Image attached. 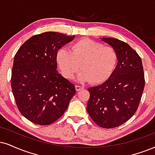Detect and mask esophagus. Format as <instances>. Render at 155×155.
Instances as JSON below:
<instances>
[{
    "label": "esophagus",
    "mask_w": 155,
    "mask_h": 155,
    "mask_svg": "<svg viewBox=\"0 0 155 155\" xmlns=\"http://www.w3.org/2000/svg\"><path fill=\"white\" fill-rule=\"evenodd\" d=\"M83 88H84L83 86H81V85H75V90L77 91H81V90H83Z\"/></svg>",
    "instance_id": "34e87169"
}]
</instances>
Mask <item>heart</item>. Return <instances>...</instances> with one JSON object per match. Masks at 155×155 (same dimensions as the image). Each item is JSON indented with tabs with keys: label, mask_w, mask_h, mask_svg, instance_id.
I'll return each mask as SVG.
<instances>
[{
	"label": "heart",
	"mask_w": 155,
	"mask_h": 155,
	"mask_svg": "<svg viewBox=\"0 0 155 155\" xmlns=\"http://www.w3.org/2000/svg\"><path fill=\"white\" fill-rule=\"evenodd\" d=\"M56 60L61 73L67 79L73 78L81 64L82 71L78 75V81L101 84L106 81L115 70L118 54L113 47L84 39L74 43L72 51L65 47L59 49Z\"/></svg>",
	"instance_id": "obj_1"
}]
</instances>
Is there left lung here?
Returning a JSON list of instances; mask_svg holds the SVG:
<instances>
[{"instance_id": "1", "label": "left lung", "mask_w": 155, "mask_h": 155, "mask_svg": "<svg viewBox=\"0 0 155 155\" xmlns=\"http://www.w3.org/2000/svg\"><path fill=\"white\" fill-rule=\"evenodd\" d=\"M118 54L116 68L101 85L89 87L87 104L89 116L99 127H117L137 111L144 87V74L140 57L128 44L115 38H101Z\"/></svg>"}]
</instances>
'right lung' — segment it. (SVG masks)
Here are the masks:
<instances>
[{
  "instance_id": "1",
  "label": "right lung",
  "mask_w": 155,
  "mask_h": 155,
  "mask_svg": "<svg viewBox=\"0 0 155 155\" xmlns=\"http://www.w3.org/2000/svg\"><path fill=\"white\" fill-rule=\"evenodd\" d=\"M48 31L28 39L14 57L11 87L19 111L32 123L49 125L63 115L75 87L57 70L56 55L74 39Z\"/></svg>"
}]
</instances>
